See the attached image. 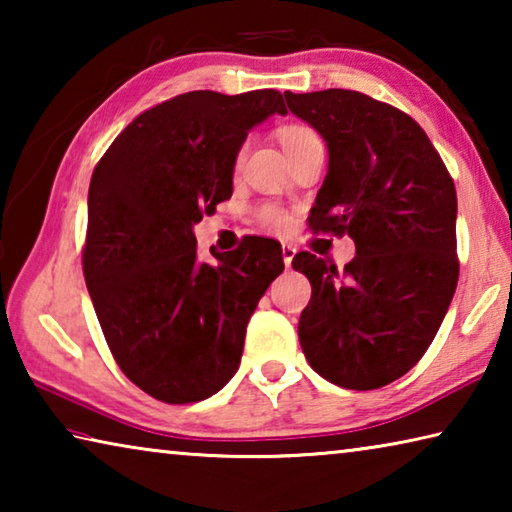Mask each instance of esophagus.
<instances>
[{"label": "esophagus", "instance_id": "1", "mask_svg": "<svg viewBox=\"0 0 512 512\" xmlns=\"http://www.w3.org/2000/svg\"><path fill=\"white\" fill-rule=\"evenodd\" d=\"M293 257H296V248H293L291 244H284L282 246V259H284V266H291V262H293Z\"/></svg>", "mask_w": 512, "mask_h": 512}]
</instances>
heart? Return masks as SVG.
<instances>
[{"label":"heart","instance_id":"b5f03b06","mask_svg":"<svg viewBox=\"0 0 512 512\" xmlns=\"http://www.w3.org/2000/svg\"><path fill=\"white\" fill-rule=\"evenodd\" d=\"M277 137H280L282 149L287 151L289 158H296L298 153H302L309 146L320 144V137L311 126L305 124H287L277 131ZM241 160H244V149H239L237 158H235V167H239ZM259 221L264 223V228L273 230V232H287L291 228V216L280 210L277 205H264L259 210Z\"/></svg>","mask_w":512,"mask_h":512}]
</instances>
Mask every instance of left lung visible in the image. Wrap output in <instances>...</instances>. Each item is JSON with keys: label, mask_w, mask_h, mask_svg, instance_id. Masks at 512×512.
Masks as SVG:
<instances>
[{"label": "left lung", "mask_w": 512, "mask_h": 512, "mask_svg": "<svg viewBox=\"0 0 512 512\" xmlns=\"http://www.w3.org/2000/svg\"><path fill=\"white\" fill-rule=\"evenodd\" d=\"M284 99L329 151L309 230L357 246L343 271L307 250L293 257L311 282L302 352L332 384L375 391L422 359L452 302L454 180L418 121L391 103L341 88Z\"/></svg>", "instance_id": "obj_1"}]
</instances>
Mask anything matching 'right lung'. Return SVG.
Masks as SVG:
<instances>
[{
	"instance_id": "add662e5",
	"label": "right lung",
	"mask_w": 512,
	"mask_h": 512,
	"mask_svg": "<svg viewBox=\"0 0 512 512\" xmlns=\"http://www.w3.org/2000/svg\"><path fill=\"white\" fill-rule=\"evenodd\" d=\"M282 94L185 92L137 115L94 167L83 275L121 372L167 404L228 384L246 325L284 271L275 239L246 237L219 264L198 262L194 223L232 196L250 128Z\"/></svg>"
}]
</instances>
